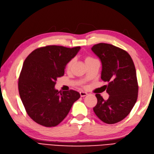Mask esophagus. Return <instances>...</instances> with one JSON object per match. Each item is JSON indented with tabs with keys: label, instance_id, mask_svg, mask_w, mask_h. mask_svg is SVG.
Returning <instances> with one entry per match:
<instances>
[{
	"label": "esophagus",
	"instance_id": "esophagus-1",
	"mask_svg": "<svg viewBox=\"0 0 154 154\" xmlns=\"http://www.w3.org/2000/svg\"><path fill=\"white\" fill-rule=\"evenodd\" d=\"M80 94H81V97H84V96H86L88 95V93L84 92V91H81L80 92Z\"/></svg>",
	"mask_w": 154,
	"mask_h": 154
}]
</instances>
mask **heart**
<instances>
[{
  "label": "heart",
  "mask_w": 154,
  "mask_h": 154,
  "mask_svg": "<svg viewBox=\"0 0 154 154\" xmlns=\"http://www.w3.org/2000/svg\"><path fill=\"white\" fill-rule=\"evenodd\" d=\"M91 59H93L92 58H91V57H87V58H86V61L87 60H91ZM72 63H73V61H70L69 63H68V65H67V68H70L72 65Z\"/></svg>",
  "instance_id": "obj_1"
}]
</instances>
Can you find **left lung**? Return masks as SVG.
I'll return each mask as SVG.
<instances>
[{
    "mask_svg": "<svg viewBox=\"0 0 154 154\" xmlns=\"http://www.w3.org/2000/svg\"><path fill=\"white\" fill-rule=\"evenodd\" d=\"M91 50L101 60V79L109 83L105 86L109 94V99L105 100L96 94L98 101L93 110L105 123L120 122L131 111L138 98V86L133 61L126 51L112 44H95Z\"/></svg>",
    "mask_w": 154,
    "mask_h": 154,
    "instance_id": "8db88e82",
    "label": "left lung"
}]
</instances>
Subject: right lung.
I'll return each instance as SVG.
<instances>
[{
	"instance_id": "add662e5",
	"label": "right lung",
	"mask_w": 154,
	"mask_h": 154,
	"mask_svg": "<svg viewBox=\"0 0 154 154\" xmlns=\"http://www.w3.org/2000/svg\"><path fill=\"white\" fill-rule=\"evenodd\" d=\"M80 49L79 46L48 45L34 50L25 60L19 93L28 115L37 124L45 127L58 125L81 97L75 91L60 93L54 88L57 79L64 75L66 65Z\"/></svg>"
}]
</instances>
